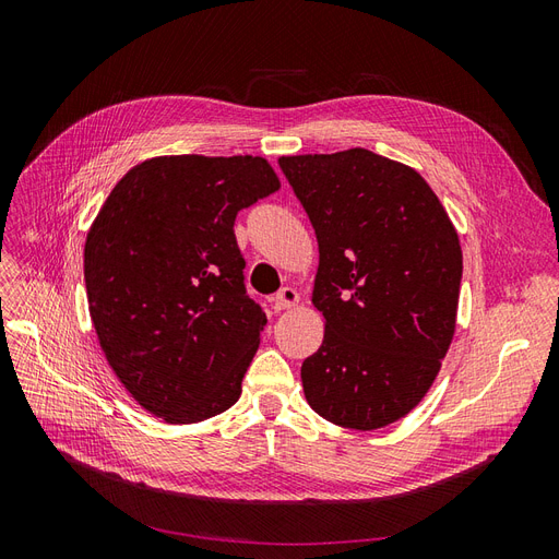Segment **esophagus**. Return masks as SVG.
Segmentation results:
<instances>
[{
  "label": "esophagus",
  "mask_w": 559,
  "mask_h": 559,
  "mask_svg": "<svg viewBox=\"0 0 559 559\" xmlns=\"http://www.w3.org/2000/svg\"><path fill=\"white\" fill-rule=\"evenodd\" d=\"M296 302H298V292L294 289V286H284V289H280L273 298L275 310H286V308L296 306Z\"/></svg>",
  "instance_id": "34e87169"
}]
</instances>
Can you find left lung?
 <instances>
[{
  "mask_svg": "<svg viewBox=\"0 0 559 559\" xmlns=\"http://www.w3.org/2000/svg\"><path fill=\"white\" fill-rule=\"evenodd\" d=\"M319 245L312 302L326 319L302 361L312 411L373 431L408 415L452 343L462 247L431 186L368 148L282 156Z\"/></svg>",
  "mask_w": 559,
  "mask_h": 559,
  "instance_id": "8db88e82",
  "label": "left lung"
}]
</instances>
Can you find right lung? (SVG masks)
I'll list each match as a JSON object with an SVG mask.
<instances>
[{
  "instance_id": "1",
  "label": "right lung",
  "mask_w": 559,
  "mask_h": 559,
  "mask_svg": "<svg viewBox=\"0 0 559 559\" xmlns=\"http://www.w3.org/2000/svg\"><path fill=\"white\" fill-rule=\"evenodd\" d=\"M261 156H160L114 186L83 275L99 347L142 408L170 425L228 411L265 312L245 286L235 216L275 193Z\"/></svg>"
}]
</instances>
